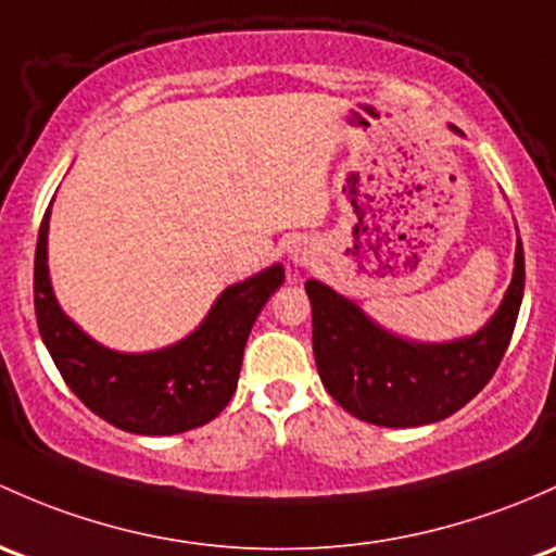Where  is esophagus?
<instances>
[{
    "mask_svg": "<svg viewBox=\"0 0 556 556\" xmlns=\"http://www.w3.org/2000/svg\"><path fill=\"white\" fill-rule=\"evenodd\" d=\"M290 253V261L295 263V266H303V263H308V258H312V250L306 248V242H293L288 248Z\"/></svg>",
    "mask_w": 556,
    "mask_h": 556,
    "instance_id": "esophagus-1",
    "label": "esophagus"
}]
</instances>
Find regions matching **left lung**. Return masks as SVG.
Instances as JSON below:
<instances>
[{
	"mask_svg": "<svg viewBox=\"0 0 556 556\" xmlns=\"http://www.w3.org/2000/svg\"><path fill=\"white\" fill-rule=\"evenodd\" d=\"M306 293L314 359L332 400L354 418L389 429L434 424L475 400L509 349L525 293L522 242L498 312L482 330L458 341H405L317 279H308Z\"/></svg>",
	"mask_w": 556,
	"mask_h": 556,
	"instance_id": "8db88e82",
	"label": "left lung"
}]
</instances>
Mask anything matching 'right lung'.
Listing matches in <instances>:
<instances>
[{"mask_svg":"<svg viewBox=\"0 0 556 556\" xmlns=\"http://www.w3.org/2000/svg\"><path fill=\"white\" fill-rule=\"evenodd\" d=\"M47 226L34 255V308L39 336L68 389L96 416L122 431L167 437L210 424L237 391L244 343L274 290L285 282L279 263L231 285L191 336L160 352H111L81 332L58 306L47 271Z\"/></svg>","mask_w":556,"mask_h":556,"instance_id":"add662e5","label":"right lung"}]
</instances>
